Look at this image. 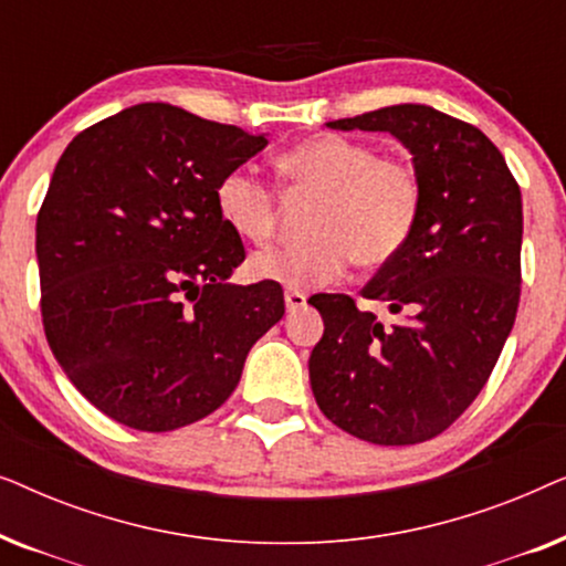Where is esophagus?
<instances>
[{"label":"esophagus","instance_id":"obj_1","mask_svg":"<svg viewBox=\"0 0 566 566\" xmlns=\"http://www.w3.org/2000/svg\"><path fill=\"white\" fill-rule=\"evenodd\" d=\"M283 298H285V308H289L291 314L306 306V296H304V293H301V291H285Z\"/></svg>","mask_w":566,"mask_h":566}]
</instances>
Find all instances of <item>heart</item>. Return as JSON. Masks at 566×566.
I'll return each mask as SVG.
<instances>
[{"instance_id": "heart-1", "label": "heart", "mask_w": 566, "mask_h": 566, "mask_svg": "<svg viewBox=\"0 0 566 566\" xmlns=\"http://www.w3.org/2000/svg\"><path fill=\"white\" fill-rule=\"evenodd\" d=\"M285 185L312 192L306 239L250 258L258 281L312 289L335 281L347 262L384 268L405 250L422 213V182L412 165L378 157L366 142L327 134L277 157ZM221 221L239 239L268 242L275 227V192L252 169H229L216 185Z\"/></svg>"}]
</instances>
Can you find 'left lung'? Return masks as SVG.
I'll return each instance as SVG.
<instances>
[{
	"label": "left lung",
	"mask_w": 566,
	"mask_h": 566,
	"mask_svg": "<svg viewBox=\"0 0 566 566\" xmlns=\"http://www.w3.org/2000/svg\"><path fill=\"white\" fill-rule=\"evenodd\" d=\"M384 130L412 154L422 213L405 250L363 298L386 301L381 324L350 296L312 298L324 335L308 378L327 420L376 446H412L459 420L484 389L521 301L523 200L482 130L428 105H391L327 123Z\"/></svg>",
	"instance_id": "8db88e82"
}]
</instances>
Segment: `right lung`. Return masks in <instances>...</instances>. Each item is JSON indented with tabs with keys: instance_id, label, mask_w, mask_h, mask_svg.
I'll use <instances>...</instances> for the list:
<instances>
[{
	"instance_id": "add662e5",
	"label": "right lung",
	"mask_w": 566,
	"mask_h": 566,
	"mask_svg": "<svg viewBox=\"0 0 566 566\" xmlns=\"http://www.w3.org/2000/svg\"><path fill=\"white\" fill-rule=\"evenodd\" d=\"M268 146L167 103L82 130L35 223L45 337L99 412L134 430L203 420L285 314L277 283H229L244 244L216 185Z\"/></svg>"
}]
</instances>
